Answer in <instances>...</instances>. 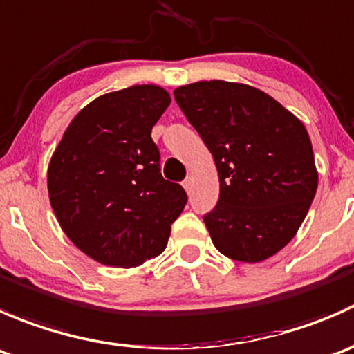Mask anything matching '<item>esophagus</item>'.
I'll list each match as a JSON object with an SVG mask.
<instances>
[{
	"instance_id": "obj_1",
	"label": "esophagus",
	"mask_w": 354,
	"mask_h": 354,
	"mask_svg": "<svg viewBox=\"0 0 354 354\" xmlns=\"http://www.w3.org/2000/svg\"><path fill=\"white\" fill-rule=\"evenodd\" d=\"M192 185H194V180H192V178L188 176L187 180L183 181V188H185V190H187V194H190V192H192Z\"/></svg>"
}]
</instances>
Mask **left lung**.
I'll return each instance as SVG.
<instances>
[{
  "mask_svg": "<svg viewBox=\"0 0 354 354\" xmlns=\"http://www.w3.org/2000/svg\"><path fill=\"white\" fill-rule=\"evenodd\" d=\"M174 99L210 151L217 205L203 216L223 255L255 263L284 248L306 217L319 174L305 124L266 92L195 82Z\"/></svg>",
  "mask_w": 354,
  "mask_h": 354,
  "instance_id": "8db88e82",
  "label": "left lung"
}]
</instances>
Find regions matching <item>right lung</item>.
I'll list each match as a JSON object with an SVG mask.
<instances>
[{
    "mask_svg": "<svg viewBox=\"0 0 354 354\" xmlns=\"http://www.w3.org/2000/svg\"><path fill=\"white\" fill-rule=\"evenodd\" d=\"M171 97L157 85L101 95L68 124L48 167L59 226L85 255L137 267L166 248L187 205L181 185L160 174L152 127Z\"/></svg>",
    "mask_w": 354,
    "mask_h": 354,
    "instance_id": "obj_1",
    "label": "right lung"
}]
</instances>
